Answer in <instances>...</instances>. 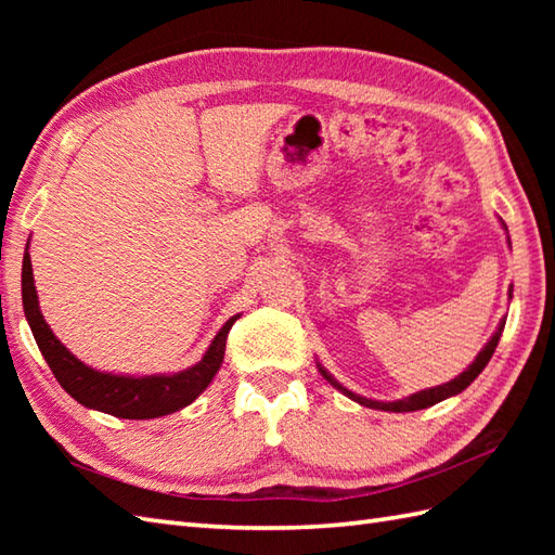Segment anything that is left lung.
Segmentation results:
<instances>
[{
  "instance_id": "left-lung-1",
  "label": "left lung",
  "mask_w": 555,
  "mask_h": 555,
  "mask_svg": "<svg viewBox=\"0 0 555 555\" xmlns=\"http://www.w3.org/2000/svg\"><path fill=\"white\" fill-rule=\"evenodd\" d=\"M503 229H505V223H503ZM511 296H513V288H511ZM503 326H505V320H501V324H499V328H496V334H493V336L489 338V344L479 350V356L475 358V362L469 364V367H467L463 374H457L455 379H451L448 384H441V386H434V388H424V391L412 393V396H408V398H403V400H393V403H384V400H372V398H364V396L352 393V391H348V388L340 386V384L334 379V376L322 367V364H317V367H320L322 376H324V379H326L328 384H332L334 388H338L340 393H346L348 398H352V400H356V403H360V405H364V408L384 410V412H412V410H424V408H431V405H436V403H441V400H446V398L457 396L460 391H465V388L477 379V376L481 374V370L487 367V362L491 360L493 350H496V346H499L501 334H503Z\"/></svg>"
}]
</instances>
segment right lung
I'll return each instance as SVG.
<instances>
[{"instance_id":"right-lung-1","label":"right lung","mask_w":555,"mask_h":555,"mask_svg":"<svg viewBox=\"0 0 555 555\" xmlns=\"http://www.w3.org/2000/svg\"><path fill=\"white\" fill-rule=\"evenodd\" d=\"M21 296L35 344H38L42 358L50 364L52 374L56 376V382L62 384L64 391L70 398H76L80 405L107 412V415L121 420L164 417L185 405H191L219 372L223 362V350H227V336L233 322L238 320V314H235L219 328V334L209 344L203 360L193 364V367L176 374L124 376L88 367L86 362H80L74 352L52 334V328L44 322L38 305V291H35L28 250L23 255Z\"/></svg>"}]
</instances>
